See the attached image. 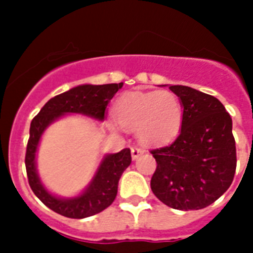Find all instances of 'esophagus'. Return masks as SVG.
<instances>
[{
    "mask_svg": "<svg viewBox=\"0 0 253 253\" xmlns=\"http://www.w3.org/2000/svg\"><path fill=\"white\" fill-rule=\"evenodd\" d=\"M141 154H144V149H141L139 146H132V148H131V156H132V159L139 158Z\"/></svg>",
    "mask_w": 253,
    "mask_h": 253,
    "instance_id": "34e87169",
    "label": "esophagus"
}]
</instances>
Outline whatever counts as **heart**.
I'll list each match as a JSON object with an SVG mask.
<instances>
[{
  "mask_svg": "<svg viewBox=\"0 0 253 253\" xmlns=\"http://www.w3.org/2000/svg\"><path fill=\"white\" fill-rule=\"evenodd\" d=\"M117 122L146 145H158L175 139L181 128L184 109L173 92L135 91L123 95L114 107Z\"/></svg>",
  "mask_w": 253,
  "mask_h": 253,
  "instance_id": "obj_1",
  "label": "heart"
}]
</instances>
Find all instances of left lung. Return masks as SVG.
<instances>
[{
  "label": "left lung",
  "instance_id": "obj_1",
  "mask_svg": "<svg viewBox=\"0 0 253 253\" xmlns=\"http://www.w3.org/2000/svg\"><path fill=\"white\" fill-rule=\"evenodd\" d=\"M181 101V131L173 143L153 149L157 169L150 188L175 210H201L229 189L237 167L233 122L221 101L188 86H169Z\"/></svg>",
  "mask_w": 253,
  "mask_h": 253
}]
</instances>
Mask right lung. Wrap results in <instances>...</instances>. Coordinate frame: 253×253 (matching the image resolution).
<instances>
[{
    "label": "right lung",
    "instance_id": "obj_1",
    "mask_svg": "<svg viewBox=\"0 0 253 253\" xmlns=\"http://www.w3.org/2000/svg\"><path fill=\"white\" fill-rule=\"evenodd\" d=\"M121 84H81L69 91L56 95L44 104L40 113L32 120L29 128V140L25 153V169L31 189L37 198L48 209L59 215L69 218H84L96 215L109 207L116 199L118 181L123 171L130 166L131 150L123 149L120 153L104 156L96 173L82 194L73 198H59L51 194L38 177L36 167V153L42 133L51 123L64 114L78 113L104 121L107 105L116 95Z\"/></svg>",
    "mask_w": 253,
    "mask_h": 253
}]
</instances>
